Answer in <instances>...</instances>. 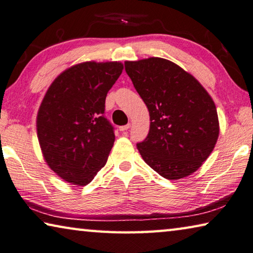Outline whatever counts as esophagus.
Segmentation results:
<instances>
[{
	"label": "esophagus",
	"instance_id": "obj_1",
	"mask_svg": "<svg viewBox=\"0 0 253 253\" xmlns=\"http://www.w3.org/2000/svg\"><path fill=\"white\" fill-rule=\"evenodd\" d=\"M130 126H131V124L129 123V124H126V126H120V131H122V132H126V131H127L130 129Z\"/></svg>",
	"mask_w": 253,
	"mask_h": 253
}]
</instances>
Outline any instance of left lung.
<instances>
[{"mask_svg":"<svg viewBox=\"0 0 253 253\" xmlns=\"http://www.w3.org/2000/svg\"><path fill=\"white\" fill-rule=\"evenodd\" d=\"M126 72L150 114V130L136 148L166 179L196 171L216 144L220 126L212 97L195 77L164 58L126 61Z\"/></svg>","mask_w":253,"mask_h":253,"instance_id":"8db88e82","label":"left lung"}]
</instances>
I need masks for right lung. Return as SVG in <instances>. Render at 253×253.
Listing matches in <instances>:
<instances>
[{
    "label": "right lung",
    "mask_w": 253,
    "mask_h": 253,
    "mask_svg": "<svg viewBox=\"0 0 253 253\" xmlns=\"http://www.w3.org/2000/svg\"><path fill=\"white\" fill-rule=\"evenodd\" d=\"M122 70L119 61H86L61 73L45 93L37 133L45 163L65 181L85 186L105 166L115 140L105 98Z\"/></svg>",
    "instance_id": "add662e5"
}]
</instances>
